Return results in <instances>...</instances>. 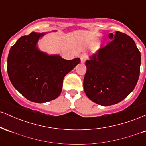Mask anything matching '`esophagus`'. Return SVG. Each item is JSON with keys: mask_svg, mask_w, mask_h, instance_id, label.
I'll return each instance as SVG.
<instances>
[{"mask_svg": "<svg viewBox=\"0 0 146 146\" xmlns=\"http://www.w3.org/2000/svg\"><path fill=\"white\" fill-rule=\"evenodd\" d=\"M80 60H81L82 63H84L85 61L87 60V56L86 54H83L80 56Z\"/></svg>", "mask_w": 146, "mask_h": 146, "instance_id": "34e87169", "label": "esophagus"}]
</instances>
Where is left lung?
<instances>
[{
    "label": "left lung",
    "mask_w": 146,
    "mask_h": 146,
    "mask_svg": "<svg viewBox=\"0 0 146 146\" xmlns=\"http://www.w3.org/2000/svg\"><path fill=\"white\" fill-rule=\"evenodd\" d=\"M111 42L86 61L84 89L98 104L119 103L134 90L140 73L141 53L135 41L125 33H110Z\"/></svg>",
    "instance_id": "left-lung-1"
}]
</instances>
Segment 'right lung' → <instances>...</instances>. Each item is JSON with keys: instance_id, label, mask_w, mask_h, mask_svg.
Listing matches in <instances>:
<instances>
[{"instance_id": "add662e5", "label": "right lung", "mask_w": 146, "mask_h": 146, "mask_svg": "<svg viewBox=\"0 0 146 146\" xmlns=\"http://www.w3.org/2000/svg\"><path fill=\"white\" fill-rule=\"evenodd\" d=\"M46 33L33 31L22 36L10 48L7 58V73L12 85L25 98L36 103L58 98L64 76L80 62L79 58L67 60L41 51L37 44Z\"/></svg>"}]
</instances>
